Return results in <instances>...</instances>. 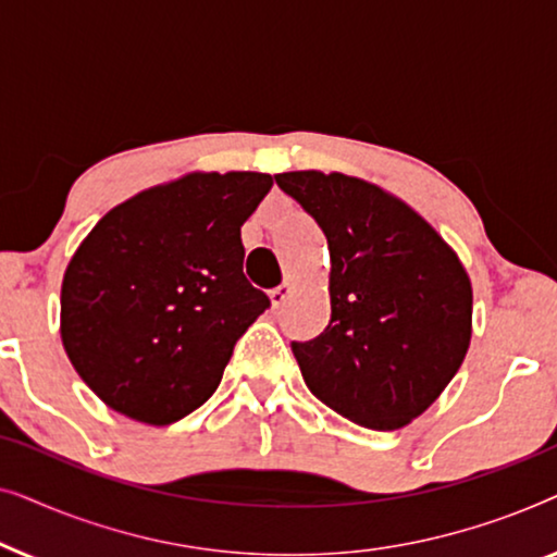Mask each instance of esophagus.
Instances as JSON below:
<instances>
[{
    "label": "esophagus",
    "instance_id": "esophagus-1",
    "mask_svg": "<svg viewBox=\"0 0 557 557\" xmlns=\"http://www.w3.org/2000/svg\"><path fill=\"white\" fill-rule=\"evenodd\" d=\"M292 292H294L292 284H281V286H276V288H271V292H269L271 307H273V309H278L281 304H284V301L288 299V296H292Z\"/></svg>",
    "mask_w": 557,
    "mask_h": 557
}]
</instances>
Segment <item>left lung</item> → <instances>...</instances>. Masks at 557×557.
I'll return each mask as SVG.
<instances>
[{
    "instance_id": "8db88e82",
    "label": "left lung",
    "mask_w": 557,
    "mask_h": 557,
    "mask_svg": "<svg viewBox=\"0 0 557 557\" xmlns=\"http://www.w3.org/2000/svg\"><path fill=\"white\" fill-rule=\"evenodd\" d=\"M330 248L332 317L292 342L304 383L372 431L408 425L444 393L471 342V281L456 250L383 187L342 172H284Z\"/></svg>"
}]
</instances>
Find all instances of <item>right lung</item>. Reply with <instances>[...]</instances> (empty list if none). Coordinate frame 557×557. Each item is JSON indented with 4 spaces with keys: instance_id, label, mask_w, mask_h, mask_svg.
Masks as SVG:
<instances>
[{
    "instance_id": "right-lung-1",
    "label": "right lung",
    "mask_w": 557,
    "mask_h": 557,
    "mask_svg": "<svg viewBox=\"0 0 557 557\" xmlns=\"http://www.w3.org/2000/svg\"><path fill=\"white\" fill-rule=\"evenodd\" d=\"M271 174L189 172L106 212L60 288L73 368L116 413L170 425L218 391L235 342L269 309L243 276L240 225Z\"/></svg>"
}]
</instances>
